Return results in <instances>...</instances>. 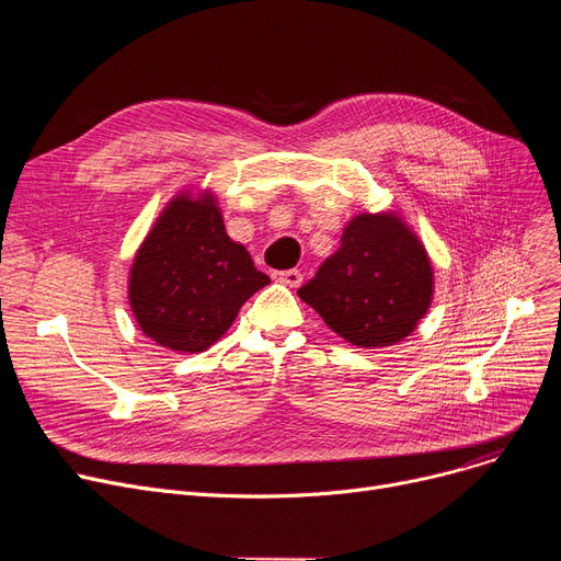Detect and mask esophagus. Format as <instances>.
Listing matches in <instances>:
<instances>
[{
	"instance_id": "esophagus-1",
	"label": "esophagus",
	"mask_w": 561,
	"mask_h": 561,
	"mask_svg": "<svg viewBox=\"0 0 561 561\" xmlns=\"http://www.w3.org/2000/svg\"><path fill=\"white\" fill-rule=\"evenodd\" d=\"M273 279L286 286H300L302 284V273L298 268H288V271H275Z\"/></svg>"
}]
</instances>
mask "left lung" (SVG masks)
I'll return each instance as SVG.
<instances>
[{"label": "left lung", "mask_w": 561, "mask_h": 561, "mask_svg": "<svg viewBox=\"0 0 561 561\" xmlns=\"http://www.w3.org/2000/svg\"><path fill=\"white\" fill-rule=\"evenodd\" d=\"M298 296L347 343L393 345L416 330L430 307L432 265L400 218L362 214Z\"/></svg>", "instance_id": "left-lung-1"}]
</instances>
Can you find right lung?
Listing matches in <instances>:
<instances>
[{
	"instance_id": "obj_1",
	"label": "right lung",
	"mask_w": 561,
	"mask_h": 561,
	"mask_svg": "<svg viewBox=\"0 0 561 561\" xmlns=\"http://www.w3.org/2000/svg\"><path fill=\"white\" fill-rule=\"evenodd\" d=\"M271 277L233 243L214 197L170 202L140 245L129 302L145 336L176 352L216 343Z\"/></svg>"
}]
</instances>
